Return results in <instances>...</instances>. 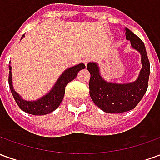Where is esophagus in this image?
Masks as SVG:
<instances>
[{
	"mask_svg": "<svg viewBox=\"0 0 160 160\" xmlns=\"http://www.w3.org/2000/svg\"><path fill=\"white\" fill-rule=\"evenodd\" d=\"M89 62H90V58H87V57L83 60V62L85 65H87V63Z\"/></svg>",
	"mask_w": 160,
	"mask_h": 160,
	"instance_id": "obj_1",
	"label": "esophagus"
}]
</instances>
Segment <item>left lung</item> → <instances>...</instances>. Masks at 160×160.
<instances>
[{
    "instance_id": "left-lung-1",
    "label": "left lung",
    "mask_w": 160,
    "mask_h": 160,
    "mask_svg": "<svg viewBox=\"0 0 160 160\" xmlns=\"http://www.w3.org/2000/svg\"><path fill=\"white\" fill-rule=\"evenodd\" d=\"M126 39L130 41L131 47L141 54V68L136 80L129 83L118 84L103 79L97 62H89L90 96L98 107L107 113H122L133 110L147 92L150 75V63L144 42L130 30L125 28Z\"/></svg>"
}]
</instances>
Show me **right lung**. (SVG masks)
Returning <instances> with one entry per match:
<instances>
[{
  "mask_svg": "<svg viewBox=\"0 0 160 160\" xmlns=\"http://www.w3.org/2000/svg\"><path fill=\"white\" fill-rule=\"evenodd\" d=\"M24 37L25 35L21 37V39L24 38ZM85 68L86 66L84 63H80L78 65L68 68L60 75L58 80H56V84L54 85V87L51 88V90L49 91L48 93H46L44 96H42V98H40L37 100L28 101L23 99L22 98L20 97V95L17 92H15L14 88L12 87V72H11L12 67L11 65H9L10 71H9L8 83L10 90L15 99L16 103L22 111H26V113H29V114L35 115V116L49 114L59 107L65 94L66 86L70 81L75 79L80 70L84 69Z\"/></svg>",
  "mask_w": 160,
  "mask_h": 160,
  "instance_id": "obj_1",
  "label": "right lung"
}]
</instances>
